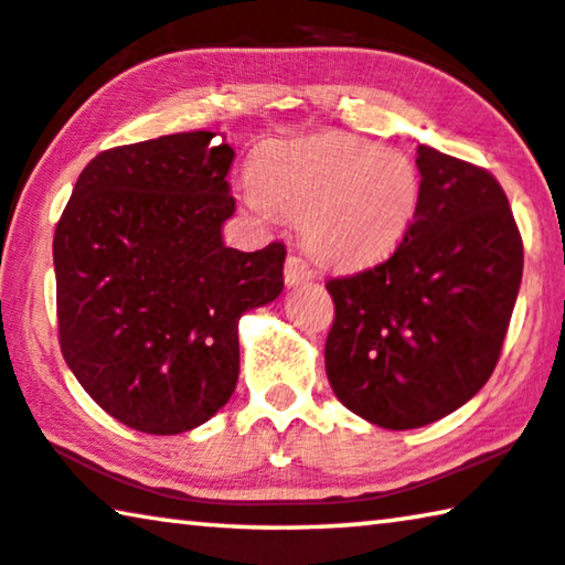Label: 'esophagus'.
<instances>
[{
	"label": "esophagus",
	"mask_w": 565,
	"mask_h": 565,
	"mask_svg": "<svg viewBox=\"0 0 565 565\" xmlns=\"http://www.w3.org/2000/svg\"><path fill=\"white\" fill-rule=\"evenodd\" d=\"M312 279H315L312 268H309L305 260L297 258V256L286 258V264H284V284L289 286V289H291V286L307 284V281H312Z\"/></svg>",
	"instance_id": "1"
}]
</instances>
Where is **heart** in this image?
<instances>
[{
  "label": "heart",
  "mask_w": 565,
  "mask_h": 565,
  "mask_svg": "<svg viewBox=\"0 0 565 565\" xmlns=\"http://www.w3.org/2000/svg\"><path fill=\"white\" fill-rule=\"evenodd\" d=\"M243 204L301 217L305 250L320 266L359 271L392 258L423 204V177L409 156L345 132L274 140L258 148Z\"/></svg>",
  "instance_id": "heart-1"
}]
</instances>
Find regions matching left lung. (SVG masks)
Returning <instances> with one entry per match:
<instances>
[{
	"mask_svg": "<svg viewBox=\"0 0 565 565\" xmlns=\"http://www.w3.org/2000/svg\"><path fill=\"white\" fill-rule=\"evenodd\" d=\"M417 169L423 204L399 250L328 281L330 386L386 430L430 425L481 392L522 281V237L497 179L430 146Z\"/></svg>",
	"mask_w": 565,
	"mask_h": 565,
	"instance_id": "left-lung-1",
	"label": "left lung"
}]
</instances>
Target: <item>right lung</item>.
<instances>
[{
    "label": "right lung",
    "mask_w": 565,
    "mask_h": 565,
    "mask_svg": "<svg viewBox=\"0 0 565 565\" xmlns=\"http://www.w3.org/2000/svg\"><path fill=\"white\" fill-rule=\"evenodd\" d=\"M233 158L204 130L105 150L55 227L63 359L132 430L177 435L217 415L241 373L237 322L284 289L281 243L222 241Z\"/></svg>",
    "instance_id": "obj_1"
}]
</instances>
